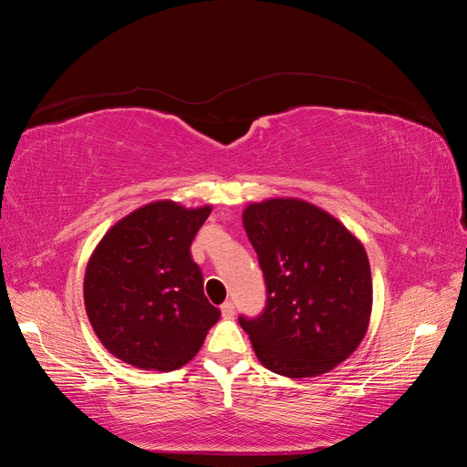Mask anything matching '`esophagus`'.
Wrapping results in <instances>:
<instances>
[{
    "instance_id": "1",
    "label": "esophagus",
    "mask_w": 467,
    "mask_h": 467,
    "mask_svg": "<svg viewBox=\"0 0 467 467\" xmlns=\"http://www.w3.org/2000/svg\"><path fill=\"white\" fill-rule=\"evenodd\" d=\"M220 309H222V316L225 317V319H232L234 316H235V306H234V302H223L222 306H220Z\"/></svg>"
}]
</instances>
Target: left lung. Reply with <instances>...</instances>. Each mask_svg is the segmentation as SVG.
<instances>
[{
    "label": "left lung",
    "instance_id": "1",
    "mask_svg": "<svg viewBox=\"0 0 467 467\" xmlns=\"http://www.w3.org/2000/svg\"><path fill=\"white\" fill-rule=\"evenodd\" d=\"M244 228L257 253L266 304L239 316L259 362L309 378L357 350L372 312V275L358 239L327 212L298 199L253 202Z\"/></svg>",
    "mask_w": 467,
    "mask_h": 467
}]
</instances>
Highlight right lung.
Instances as JSON below:
<instances>
[{
    "mask_svg": "<svg viewBox=\"0 0 467 467\" xmlns=\"http://www.w3.org/2000/svg\"><path fill=\"white\" fill-rule=\"evenodd\" d=\"M212 208L151 202L119 220L95 247L83 280L103 347L142 370L169 372L201 350L220 309L204 296L191 244Z\"/></svg>",
    "mask_w": 467,
    "mask_h": 467,
    "instance_id": "add662e5",
    "label": "right lung"
}]
</instances>
